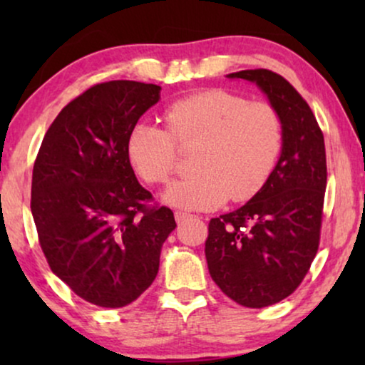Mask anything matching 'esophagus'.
I'll list each match as a JSON object with an SVG mask.
<instances>
[{
  "label": "esophagus",
  "mask_w": 365,
  "mask_h": 365,
  "mask_svg": "<svg viewBox=\"0 0 365 365\" xmlns=\"http://www.w3.org/2000/svg\"><path fill=\"white\" fill-rule=\"evenodd\" d=\"M174 217H176V221H178V222H182V221H186V219L191 217V214H187V212H181V211H176V212H174Z\"/></svg>",
  "instance_id": "obj_1"
}]
</instances>
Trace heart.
<instances>
[{
	"label": "heart",
	"instance_id": "1",
	"mask_svg": "<svg viewBox=\"0 0 365 365\" xmlns=\"http://www.w3.org/2000/svg\"><path fill=\"white\" fill-rule=\"evenodd\" d=\"M166 129L139 123L128 138V156L149 184H168L179 169V153L192 151L196 174L174 182L166 201L204 211L247 201L271 178L284 141L281 113L267 101L226 89L194 93L168 108Z\"/></svg>",
	"mask_w": 365,
	"mask_h": 365
}]
</instances>
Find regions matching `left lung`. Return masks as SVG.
Masks as SVG:
<instances>
[{
	"instance_id": "obj_1",
	"label": "left lung",
	"mask_w": 365,
	"mask_h": 365,
	"mask_svg": "<svg viewBox=\"0 0 365 365\" xmlns=\"http://www.w3.org/2000/svg\"><path fill=\"white\" fill-rule=\"evenodd\" d=\"M256 83L281 113L282 153L264 187L237 211L209 221L206 261L234 302L261 309L296 291L321 241L327 163L324 134L297 89L269 69L229 74Z\"/></svg>"
}]
</instances>
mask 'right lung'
Here are the masks:
<instances>
[{"label":"right lung","instance_id":"add662e5","mask_svg":"<svg viewBox=\"0 0 365 365\" xmlns=\"http://www.w3.org/2000/svg\"><path fill=\"white\" fill-rule=\"evenodd\" d=\"M158 84H94L61 109L33 168L31 212L51 271L84 301L118 309L141 296L176 227L169 207L139 184L128 156Z\"/></svg>","mask_w":365,"mask_h":365}]
</instances>
